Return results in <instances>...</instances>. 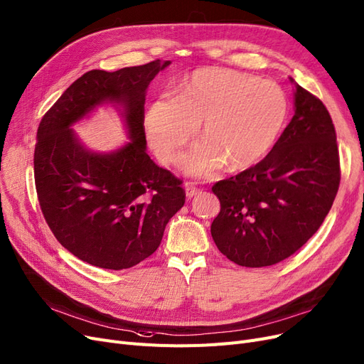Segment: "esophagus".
<instances>
[{"instance_id":"esophagus-1","label":"esophagus","mask_w":364,"mask_h":364,"mask_svg":"<svg viewBox=\"0 0 364 364\" xmlns=\"http://www.w3.org/2000/svg\"><path fill=\"white\" fill-rule=\"evenodd\" d=\"M200 193H201V190H200V188H197L194 183H186V186H185V196H186L188 200H191L193 197H196Z\"/></svg>"}]
</instances>
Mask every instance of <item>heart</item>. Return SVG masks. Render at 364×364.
I'll return each mask as SVG.
<instances>
[{
    "mask_svg": "<svg viewBox=\"0 0 364 364\" xmlns=\"http://www.w3.org/2000/svg\"><path fill=\"white\" fill-rule=\"evenodd\" d=\"M289 114V101L272 80L228 68H200L185 77L176 97L152 100L144 132L164 163H178L201 122L205 140L188 154L185 170L210 176L225 164L248 170L273 151Z\"/></svg>",
    "mask_w": 364,
    "mask_h": 364,
    "instance_id": "1",
    "label": "heart"
}]
</instances>
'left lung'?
Wrapping results in <instances>:
<instances>
[{
  "label": "left lung",
  "mask_w": 364,
  "mask_h": 364,
  "mask_svg": "<svg viewBox=\"0 0 364 364\" xmlns=\"http://www.w3.org/2000/svg\"><path fill=\"white\" fill-rule=\"evenodd\" d=\"M294 83V116L257 166L216 182L221 210L210 232L230 261L245 267L279 263L323 224L341 182L336 132L321 100Z\"/></svg>",
  "instance_id": "1"
}]
</instances>
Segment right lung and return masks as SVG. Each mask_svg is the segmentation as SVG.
Here are the masks:
<instances>
[{"label": "right lung", "instance_id": "1", "mask_svg": "<svg viewBox=\"0 0 364 364\" xmlns=\"http://www.w3.org/2000/svg\"><path fill=\"white\" fill-rule=\"evenodd\" d=\"M170 61L91 70L71 83L37 129L34 176L48 225L85 263L122 270L152 255L185 203L181 181L146 154L143 116L149 83ZM113 105L129 141L110 153L86 149L72 127Z\"/></svg>", "mask_w": 364, "mask_h": 364}]
</instances>
